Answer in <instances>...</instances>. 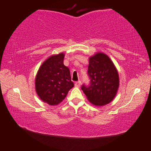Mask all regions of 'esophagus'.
Wrapping results in <instances>:
<instances>
[{"label": "esophagus", "mask_w": 151, "mask_h": 151, "mask_svg": "<svg viewBox=\"0 0 151 151\" xmlns=\"http://www.w3.org/2000/svg\"><path fill=\"white\" fill-rule=\"evenodd\" d=\"M81 82L80 81H76V82H75V87H79L80 86H81Z\"/></svg>", "instance_id": "1"}]
</instances>
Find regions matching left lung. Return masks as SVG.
Returning <instances> with one entry per match:
<instances>
[{
  "label": "left lung",
  "instance_id": "left-lung-1",
  "mask_svg": "<svg viewBox=\"0 0 151 151\" xmlns=\"http://www.w3.org/2000/svg\"><path fill=\"white\" fill-rule=\"evenodd\" d=\"M87 75L89 83L83 84L81 89L89 102L97 106L111 102L119 85L118 72L111 59L102 53L90 58Z\"/></svg>",
  "mask_w": 151,
  "mask_h": 151
}]
</instances>
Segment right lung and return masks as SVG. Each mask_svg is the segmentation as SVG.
<instances>
[{"label": "right lung", "mask_w": 151, "mask_h": 151, "mask_svg": "<svg viewBox=\"0 0 151 151\" xmlns=\"http://www.w3.org/2000/svg\"><path fill=\"white\" fill-rule=\"evenodd\" d=\"M64 53L51 56L39 68L35 85L39 98L50 105H56L66 98L74 87L70 72L64 64Z\"/></svg>", "instance_id": "right-lung-1"}]
</instances>
